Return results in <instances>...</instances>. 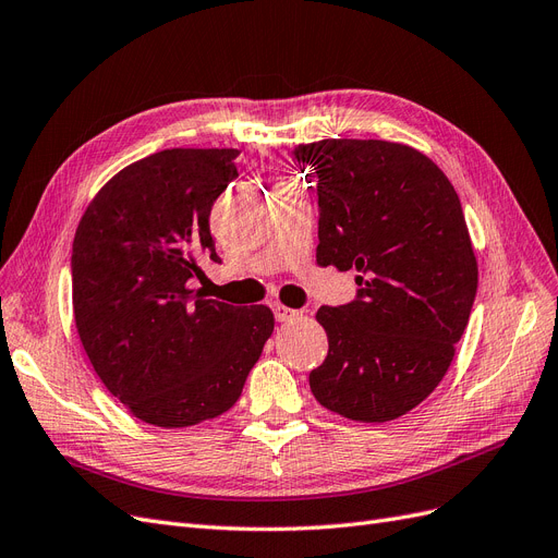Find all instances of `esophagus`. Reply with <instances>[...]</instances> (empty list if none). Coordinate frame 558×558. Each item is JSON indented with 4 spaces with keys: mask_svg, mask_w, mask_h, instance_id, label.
<instances>
[{
    "mask_svg": "<svg viewBox=\"0 0 558 558\" xmlns=\"http://www.w3.org/2000/svg\"><path fill=\"white\" fill-rule=\"evenodd\" d=\"M274 313H276V319H278V322H290V319L299 317V311L287 308V305H282V303H276V305H274Z\"/></svg>",
    "mask_w": 558,
    "mask_h": 558,
    "instance_id": "esophagus-1",
    "label": "esophagus"
}]
</instances>
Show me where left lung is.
<instances>
[{"instance_id":"left-lung-1","label":"left lung","mask_w":558,"mask_h":558,"mask_svg":"<svg viewBox=\"0 0 558 558\" xmlns=\"http://www.w3.org/2000/svg\"><path fill=\"white\" fill-rule=\"evenodd\" d=\"M317 175V264L354 268L356 299L322 305L329 354L311 373L319 405L383 424L417 408L452 364L477 292L461 202L424 153L325 138L294 150Z\"/></svg>"}]
</instances>
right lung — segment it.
<instances>
[{
	"mask_svg": "<svg viewBox=\"0 0 558 558\" xmlns=\"http://www.w3.org/2000/svg\"><path fill=\"white\" fill-rule=\"evenodd\" d=\"M236 148H171L118 171L85 208L71 299L85 354L141 422L185 428L239 401L276 319L190 287L220 262L210 208L239 175Z\"/></svg>",
	"mask_w": 558,
	"mask_h": 558,
	"instance_id": "right-lung-1",
	"label": "right lung"
}]
</instances>
